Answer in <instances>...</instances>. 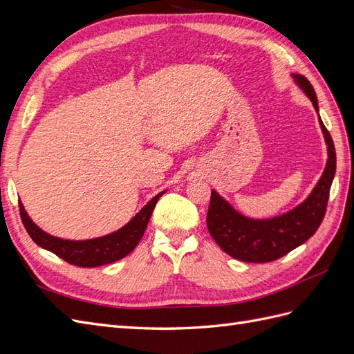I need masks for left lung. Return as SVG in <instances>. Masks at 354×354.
<instances>
[{
    "mask_svg": "<svg viewBox=\"0 0 354 354\" xmlns=\"http://www.w3.org/2000/svg\"><path fill=\"white\" fill-rule=\"evenodd\" d=\"M294 82L312 100L322 130L328 159L322 176L310 195L292 209L270 218H251L234 209L217 190H211L207 226L212 239L230 257L245 263L274 261L312 238L322 223L335 176L337 156L330 134L319 115L315 88L299 73H291Z\"/></svg>",
    "mask_w": 354,
    "mask_h": 354,
    "instance_id": "8db88e82",
    "label": "left lung"
}]
</instances>
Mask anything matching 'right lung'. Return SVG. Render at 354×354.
<instances>
[{
  "label": "right lung",
  "mask_w": 354,
  "mask_h": 354,
  "mask_svg": "<svg viewBox=\"0 0 354 354\" xmlns=\"http://www.w3.org/2000/svg\"><path fill=\"white\" fill-rule=\"evenodd\" d=\"M165 192L167 190H162L159 192L158 195H155L130 221L124 224L121 229H118L109 234H104V236L100 238L84 241H71L53 236V234L44 232L38 224L32 221L22 201L19 202V207L25 229L29 233L32 241L38 246L56 254L62 260H65L73 266L99 267L121 260L134 251L137 243L143 238L147 223L152 217V212L155 209L158 199L162 196Z\"/></svg>",
  "instance_id": "right-lung-1"
}]
</instances>
